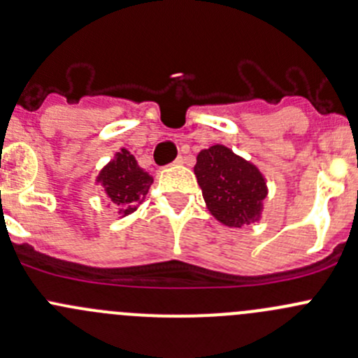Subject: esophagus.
<instances>
[{"mask_svg":"<svg viewBox=\"0 0 358 358\" xmlns=\"http://www.w3.org/2000/svg\"><path fill=\"white\" fill-rule=\"evenodd\" d=\"M183 161H185V159H183L182 156H178V157L175 159V161H173V164H175V166H178V164H183Z\"/></svg>","mask_w":358,"mask_h":358,"instance_id":"obj_1","label":"esophagus"}]
</instances>
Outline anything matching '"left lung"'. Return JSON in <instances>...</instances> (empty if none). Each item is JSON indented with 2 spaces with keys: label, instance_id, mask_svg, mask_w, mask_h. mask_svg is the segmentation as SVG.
<instances>
[{
  "label": "left lung",
  "instance_id": "left-lung-1",
  "mask_svg": "<svg viewBox=\"0 0 358 358\" xmlns=\"http://www.w3.org/2000/svg\"><path fill=\"white\" fill-rule=\"evenodd\" d=\"M208 209L218 222L244 227L262 215L265 178L256 166L223 145L201 150L194 168Z\"/></svg>",
  "mask_w": 358,
  "mask_h": 358
}]
</instances>
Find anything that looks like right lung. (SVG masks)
<instances>
[{"label":"right lung","mask_w":358,"mask_h":358,"mask_svg":"<svg viewBox=\"0 0 358 358\" xmlns=\"http://www.w3.org/2000/svg\"><path fill=\"white\" fill-rule=\"evenodd\" d=\"M96 182L102 183L110 201L119 206V213L129 215L136 209V202L147 196L152 185V176L140 168L128 150L121 149L114 161L100 171Z\"/></svg>","instance_id":"right-lung-1"}]
</instances>
